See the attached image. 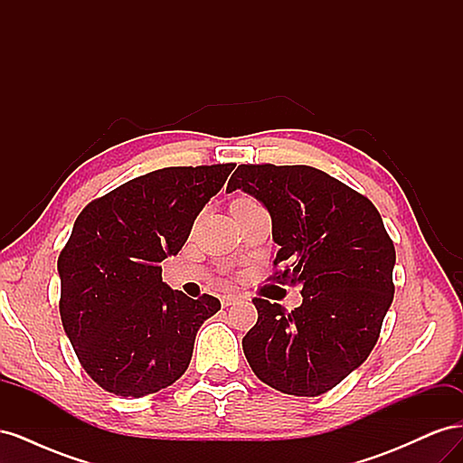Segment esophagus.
Segmentation results:
<instances>
[{
	"mask_svg": "<svg viewBox=\"0 0 463 463\" xmlns=\"http://www.w3.org/2000/svg\"><path fill=\"white\" fill-rule=\"evenodd\" d=\"M222 307H230V305H235L237 301H240V296H235V293H228V296H222Z\"/></svg>",
	"mask_w": 463,
	"mask_h": 463,
	"instance_id": "1",
	"label": "esophagus"
}]
</instances>
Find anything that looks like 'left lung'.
Returning <instances> with one entry per match:
<instances>
[{
    "label": "left lung",
    "instance_id": "left-lung-1",
    "mask_svg": "<svg viewBox=\"0 0 463 463\" xmlns=\"http://www.w3.org/2000/svg\"><path fill=\"white\" fill-rule=\"evenodd\" d=\"M272 220L279 284H299L293 311L253 299L259 320L243 354L262 383L291 396H318L369 357L394 299V243L374 204L311 165H250L233 172Z\"/></svg>",
    "mask_w": 463,
    "mask_h": 463
}]
</instances>
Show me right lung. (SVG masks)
Segmentation results:
<instances>
[{
  "mask_svg": "<svg viewBox=\"0 0 463 463\" xmlns=\"http://www.w3.org/2000/svg\"><path fill=\"white\" fill-rule=\"evenodd\" d=\"M233 164L162 167L92 201L58 259L60 315L96 384L143 398L189 367L194 335L220 311L162 282L160 262L185 245L193 222L226 184Z\"/></svg>",
  "mask_w": 463,
  "mask_h": 463,
  "instance_id": "obj_1",
  "label": "right lung"
}]
</instances>
